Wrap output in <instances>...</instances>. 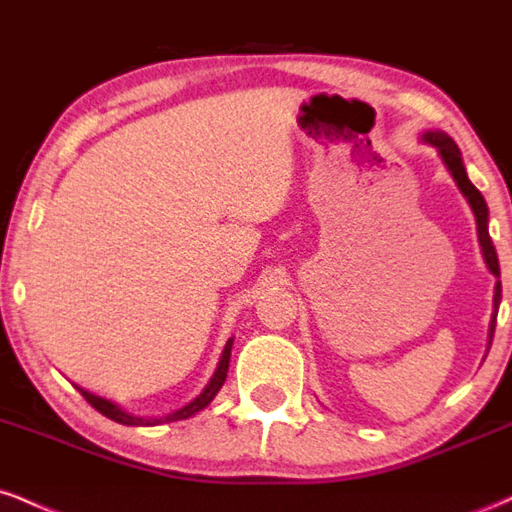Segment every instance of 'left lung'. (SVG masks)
<instances>
[{"mask_svg": "<svg viewBox=\"0 0 512 512\" xmlns=\"http://www.w3.org/2000/svg\"><path fill=\"white\" fill-rule=\"evenodd\" d=\"M421 139H424L426 144L436 146L440 158H443L445 168L450 170L452 180L457 182V187H460V192L464 195V199H467L469 207H472L474 219H477V233H479L481 255H484V262H486V267H489V272L496 276V279H501L498 255H496V248H493L491 236H489V207H486V202H484V197H481V192L472 185V180L467 178V170H464L460 149H457V144L452 142L448 134L440 132V129H433V132H424V134H421ZM498 305H501V281H496V291H493V315H491V325H489V349H491V342H493V332H496Z\"/></svg>", "mask_w": 512, "mask_h": 512, "instance_id": "obj_1", "label": "left lung"}]
</instances>
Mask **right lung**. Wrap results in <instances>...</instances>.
<instances>
[{
  "label": "right lung",
  "instance_id": "1",
  "mask_svg": "<svg viewBox=\"0 0 512 512\" xmlns=\"http://www.w3.org/2000/svg\"><path fill=\"white\" fill-rule=\"evenodd\" d=\"M231 349H233V339H228L226 346H223L221 351V358H219V366H216L214 375L209 378V383L204 385V390L199 392V395L192 399V402H187L182 409H175L170 411L166 416H149V419H144V416H134V414H127L125 409L117 407L115 402H110V399H103L98 395H91V392H86L84 387H76V390L84 395V399L88 404H91L93 409L101 411L103 416H108V419L117 421V424L122 426H158V424H170V421H182V419H190V416H195L197 411H202L204 407H209L211 399L216 397V392L221 390L223 383H226V375H228V363H231Z\"/></svg>",
  "mask_w": 512,
  "mask_h": 512
}]
</instances>
